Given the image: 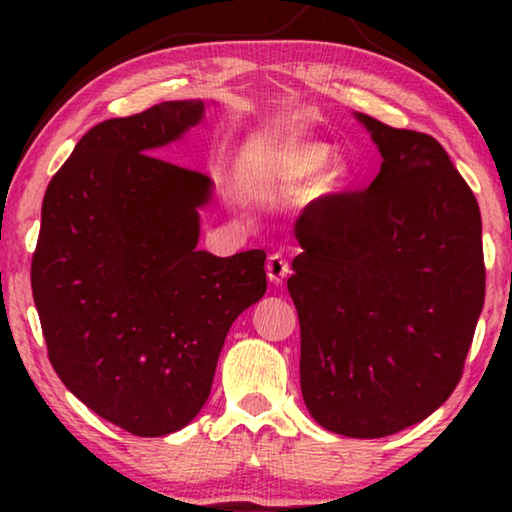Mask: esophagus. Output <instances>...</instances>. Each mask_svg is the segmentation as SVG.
I'll return each instance as SVG.
<instances>
[{"mask_svg":"<svg viewBox=\"0 0 512 512\" xmlns=\"http://www.w3.org/2000/svg\"><path fill=\"white\" fill-rule=\"evenodd\" d=\"M289 273H291V266H289L287 259H284L280 253H275V255L268 257L266 275H268V280H271L273 284H282L289 277Z\"/></svg>","mask_w":512,"mask_h":512,"instance_id":"esophagus-1","label":"esophagus"}]
</instances>
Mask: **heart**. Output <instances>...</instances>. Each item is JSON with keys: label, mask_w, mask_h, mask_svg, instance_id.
Listing matches in <instances>:
<instances>
[{"label": "heart", "mask_w": 512, "mask_h": 512, "mask_svg": "<svg viewBox=\"0 0 512 512\" xmlns=\"http://www.w3.org/2000/svg\"><path fill=\"white\" fill-rule=\"evenodd\" d=\"M329 149L320 142L300 137H266L239 158V180L246 187L293 185L309 176L329 160ZM345 185L341 164H327L314 178V196H329Z\"/></svg>", "instance_id": "obj_1"}]
</instances>
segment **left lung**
<instances>
[{"instance_id":"1","label":"left lung","mask_w":512,"mask_h":512,"mask_svg":"<svg viewBox=\"0 0 512 512\" xmlns=\"http://www.w3.org/2000/svg\"><path fill=\"white\" fill-rule=\"evenodd\" d=\"M354 117L379 173L311 216L287 287L311 418L384 438L429 418L463 375L485 298L481 212L431 135Z\"/></svg>"}]
</instances>
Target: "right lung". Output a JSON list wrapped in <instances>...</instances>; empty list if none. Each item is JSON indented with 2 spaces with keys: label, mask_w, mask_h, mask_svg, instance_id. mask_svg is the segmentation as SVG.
Instances as JSON below:
<instances>
[{
  "label": "right lung",
  "mask_w": 512,
  "mask_h": 512,
  "mask_svg": "<svg viewBox=\"0 0 512 512\" xmlns=\"http://www.w3.org/2000/svg\"><path fill=\"white\" fill-rule=\"evenodd\" d=\"M203 117L194 99L101 121L42 201L31 289L51 366L142 438L196 418L230 325L266 291L264 250L196 248L212 180L158 155Z\"/></svg>",
  "instance_id": "right-lung-1"
}]
</instances>
